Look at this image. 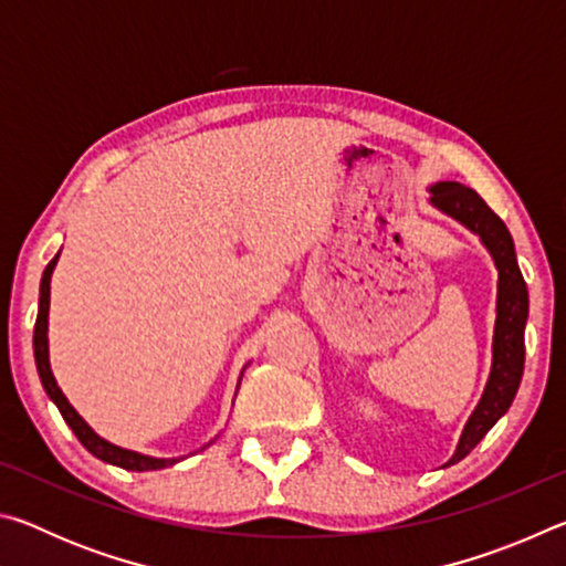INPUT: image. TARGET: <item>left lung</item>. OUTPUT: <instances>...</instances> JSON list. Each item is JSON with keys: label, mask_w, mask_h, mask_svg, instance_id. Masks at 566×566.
Instances as JSON below:
<instances>
[{"label": "left lung", "mask_w": 566, "mask_h": 566, "mask_svg": "<svg viewBox=\"0 0 566 566\" xmlns=\"http://www.w3.org/2000/svg\"><path fill=\"white\" fill-rule=\"evenodd\" d=\"M429 195H432L429 205L479 237L496 266V317L490 377H486L482 397L459 434L454 454L447 462L449 467L462 462L512 407L524 371V327L530 319V292H526L520 264H516L510 229L474 189L459 185V181H437L429 187Z\"/></svg>", "instance_id": "obj_1"}]
</instances>
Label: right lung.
Segmentation results:
<instances>
[{
	"label": "right lung",
	"mask_w": 566,
	"mask_h": 566,
	"mask_svg": "<svg viewBox=\"0 0 566 566\" xmlns=\"http://www.w3.org/2000/svg\"><path fill=\"white\" fill-rule=\"evenodd\" d=\"M56 260H60V254H56L54 260L46 264V270L42 274L40 312H36V324H34V361H36V371H40V379H42L46 397L54 401L56 409H60V415L64 417L66 424H70L76 439L84 444V449H87V452H92L97 459H102V462L129 469V472H151V469H165V467L181 462L185 457H149V454L134 452V449H124V447L107 442V439L99 437L87 424V421L80 417V411L70 405V399L64 397V391L60 389V385H56V379L52 375V364H50V337H46V332H50V284H52V272L56 266ZM244 369H242V375H244ZM242 375H239L237 391H239V385H242ZM237 391H234V397H237ZM209 444H205L202 449H207Z\"/></svg>",
	"instance_id": "1"
}]
</instances>
